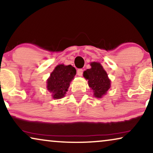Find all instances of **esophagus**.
<instances>
[{
  "instance_id": "34e87169",
  "label": "esophagus",
  "mask_w": 153,
  "mask_h": 153,
  "mask_svg": "<svg viewBox=\"0 0 153 153\" xmlns=\"http://www.w3.org/2000/svg\"><path fill=\"white\" fill-rule=\"evenodd\" d=\"M83 72V71L82 69H78V70H77V72H76V74L79 76H82Z\"/></svg>"
}]
</instances>
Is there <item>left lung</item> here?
I'll return each mask as SVG.
<instances>
[{
  "label": "left lung",
  "instance_id": "1",
  "mask_svg": "<svg viewBox=\"0 0 153 153\" xmlns=\"http://www.w3.org/2000/svg\"><path fill=\"white\" fill-rule=\"evenodd\" d=\"M91 69H87L83 72V76L88 80L89 87L93 91L94 96L101 98L110 88L111 81L100 62H91Z\"/></svg>",
  "mask_w": 153,
  "mask_h": 153
}]
</instances>
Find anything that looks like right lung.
Returning a JSON list of instances; mask_svg holds the SVG:
<instances>
[{
    "instance_id": "obj_1",
    "label": "right lung",
    "mask_w": 153,
    "mask_h": 153,
    "mask_svg": "<svg viewBox=\"0 0 153 153\" xmlns=\"http://www.w3.org/2000/svg\"><path fill=\"white\" fill-rule=\"evenodd\" d=\"M76 74V69L70 65L61 64L56 67L47 81V90L51 93L53 99L64 97Z\"/></svg>"
}]
</instances>
